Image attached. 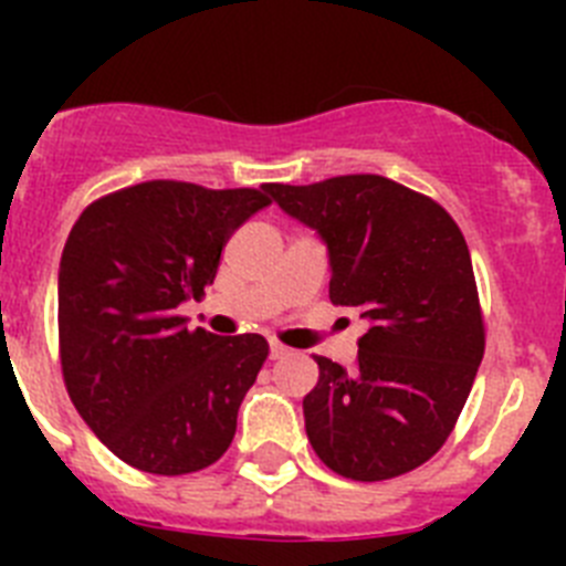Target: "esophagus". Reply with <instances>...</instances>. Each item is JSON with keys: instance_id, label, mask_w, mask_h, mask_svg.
Segmentation results:
<instances>
[{"instance_id": "obj_1", "label": "esophagus", "mask_w": 566, "mask_h": 566, "mask_svg": "<svg viewBox=\"0 0 566 566\" xmlns=\"http://www.w3.org/2000/svg\"><path fill=\"white\" fill-rule=\"evenodd\" d=\"M269 357H272V359H286L289 357V348L283 343H277V339H272V343H269Z\"/></svg>"}]
</instances>
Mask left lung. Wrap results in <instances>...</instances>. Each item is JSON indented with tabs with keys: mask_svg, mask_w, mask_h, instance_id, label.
Wrapping results in <instances>:
<instances>
[{
	"mask_svg": "<svg viewBox=\"0 0 566 566\" xmlns=\"http://www.w3.org/2000/svg\"><path fill=\"white\" fill-rule=\"evenodd\" d=\"M263 189L326 243L334 306L368 323L354 368L314 357L319 379L303 399L308 442L354 482L402 476L451 437L482 363L468 243L437 201L382 175Z\"/></svg>",
	"mask_w": 566,
	"mask_h": 566,
	"instance_id": "left-lung-1",
	"label": "left lung"
}]
</instances>
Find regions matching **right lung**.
Segmentation results:
<instances>
[{
	"mask_svg": "<svg viewBox=\"0 0 566 566\" xmlns=\"http://www.w3.org/2000/svg\"><path fill=\"white\" fill-rule=\"evenodd\" d=\"M266 189L147 181L90 203L59 263V354L67 394L122 462L181 476L227 453L238 408L269 357L260 334L189 332L178 314L212 286Z\"/></svg>",
	"mask_w": 566,
	"mask_h": 566,
	"instance_id": "1",
	"label": "right lung"
}]
</instances>
